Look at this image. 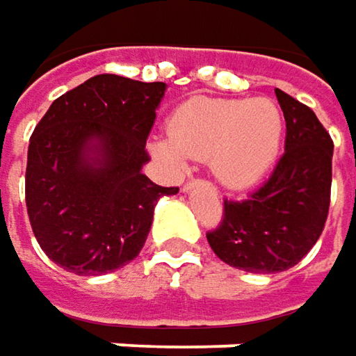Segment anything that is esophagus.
Instances as JSON below:
<instances>
[{
	"label": "esophagus",
	"mask_w": 356,
	"mask_h": 356,
	"mask_svg": "<svg viewBox=\"0 0 356 356\" xmlns=\"http://www.w3.org/2000/svg\"><path fill=\"white\" fill-rule=\"evenodd\" d=\"M196 184H198V180H188L186 184H184V192H190V190L196 186Z\"/></svg>",
	"instance_id": "1"
}]
</instances>
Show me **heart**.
<instances>
[{
    "instance_id": "b5f03b06",
    "label": "heart",
    "mask_w": 356,
    "mask_h": 356,
    "mask_svg": "<svg viewBox=\"0 0 356 356\" xmlns=\"http://www.w3.org/2000/svg\"><path fill=\"white\" fill-rule=\"evenodd\" d=\"M170 134L152 152L170 168L186 170L188 158H208L214 176L230 188L254 184L275 162L282 140V116L266 98H190L168 124Z\"/></svg>"
}]
</instances>
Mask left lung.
Masks as SVG:
<instances>
[{
    "instance_id": "8db88e82",
    "label": "left lung",
    "mask_w": 356,
    "mask_h": 356,
    "mask_svg": "<svg viewBox=\"0 0 356 356\" xmlns=\"http://www.w3.org/2000/svg\"><path fill=\"white\" fill-rule=\"evenodd\" d=\"M286 120L284 154L244 200H224L206 234L214 254L246 273H282L309 254L329 216L332 140L309 106L276 88Z\"/></svg>"
}]
</instances>
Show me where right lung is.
Wrapping results in <instances>:
<instances>
[{
	"label": "right lung",
	"instance_id": "add662e5",
	"mask_svg": "<svg viewBox=\"0 0 356 356\" xmlns=\"http://www.w3.org/2000/svg\"><path fill=\"white\" fill-rule=\"evenodd\" d=\"M164 81L99 74L54 99L29 138L26 206L42 250L80 276L114 273L140 254L154 206L178 188L142 166Z\"/></svg>",
	"mask_w": 356,
	"mask_h": 356
}]
</instances>
